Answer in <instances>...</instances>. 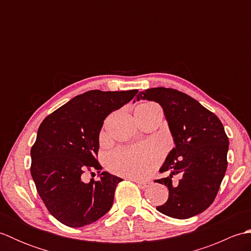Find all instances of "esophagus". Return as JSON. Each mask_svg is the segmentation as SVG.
I'll return each instance as SVG.
<instances>
[{
	"mask_svg": "<svg viewBox=\"0 0 251 251\" xmlns=\"http://www.w3.org/2000/svg\"><path fill=\"white\" fill-rule=\"evenodd\" d=\"M130 180H132V181H135V182L139 185V188H141V189H147V186L149 185V182L148 181H142V180H138V179H130Z\"/></svg>",
	"mask_w": 251,
	"mask_h": 251,
	"instance_id": "1",
	"label": "esophagus"
}]
</instances>
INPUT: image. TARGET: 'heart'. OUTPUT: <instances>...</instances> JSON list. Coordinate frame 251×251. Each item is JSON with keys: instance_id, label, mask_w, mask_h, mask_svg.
Masks as SVG:
<instances>
[{"instance_id": "1", "label": "heart", "mask_w": 251, "mask_h": 251, "mask_svg": "<svg viewBox=\"0 0 251 251\" xmlns=\"http://www.w3.org/2000/svg\"><path fill=\"white\" fill-rule=\"evenodd\" d=\"M145 105L153 106L152 103ZM159 152L151 146L119 148L108 157V166L115 174L129 178H145L159 161Z\"/></svg>"}]
</instances>
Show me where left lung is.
Returning a JSON list of instances; mask_svg holds the SVG:
<instances>
[{
	"label": "left lung",
	"mask_w": 251,
	"mask_h": 251,
	"mask_svg": "<svg viewBox=\"0 0 251 251\" xmlns=\"http://www.w3.org/2000/svg\"><path fill=\"white\" fill-rule=\"evenodd\" d=\"M136 98L159 103L175 143L159 169L170 174L156 180L168 188V200L156 209L175 219L201 214L216 199L227 167L228 138L221 121L199 101L173 88H149ZM175 174L180 177L176 185L171 180Z\"/></svg>",
	"instance_id": "8db88e82"
}]
</instances>
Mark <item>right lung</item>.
I'll return each instance as SVG.
<instances>
[{
    "label": "right lung",
    "mask_w": 251,
    "mask_h": 251,
    "mask_svg": "<svg viewBox=\"0 0 251 251\" xmlns=\"http://www.w3.org/2000/svg\"><path fill=\"white\" fill-rule=\"evenodd\" d=\"M138 93L89 90L68 101L41 123L31 149V176L37 193L58 221L81 227L97 221L113 205L123 180L98 163L99 134L111 112L128 103ZM94 167L100 180L84 183L81 175Z\"/></svg>",
    "instance_id": "obj_1"
}]
</instances>
